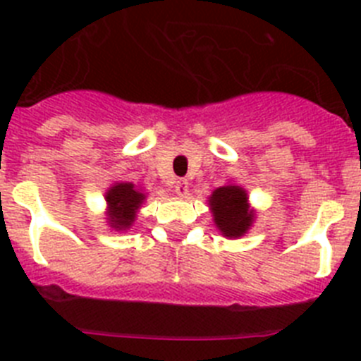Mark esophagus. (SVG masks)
Masks as SVG:
<instances>
[{"label": "esophagus", "mask_w": 361, "mask_h": 361, "mask_svg": "<svg viewBox=\"0 0 361 361\" xmlns=\"http://www.w3.org/2000/svg\"><path fill=\"white\" fill-rule=\"evenodd\" d=\"M188 190H190V183H188L186 178H178V180H175V193L180 195V197H186Z\"/></svg>", "instance_id": "1"}]
</instances>
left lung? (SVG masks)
<instances>
[{
  "mask_svg": "<svg viewBox=\"0 0 361 361\" xmlns=\"http://www.w3.org/2000/svg\"><path fill=\"white\" fill-rule=\"evenodd\" d=\"M214 224L227 238L243 236L252 224V211L247 207V193L240 186H224L209 198Z\"/></svg>",
  "mask_w": 361,
  "mask_h": 361,
  "instance_id": "8db88e82",
  "label": "left lung"
}]
</instances>
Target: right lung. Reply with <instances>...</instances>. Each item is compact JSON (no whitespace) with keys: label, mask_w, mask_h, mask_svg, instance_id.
<instances>
[{"label":"right lung","mask_w":361,"mask_h":361,"mask_svg":"<svg viewBox=\"0 0 361 361\" xmlns=\"http://www.w3.org/2000/svg\"><path fill=\"white\" fill-rule=\"evenodd\" d=\"M109 204V221L111 227L118 231L128 229L135 218V211L140 209L145 195L140 190H135L134 184L120 183L112 186L107 191Z\"/></svg>","instance_id":"obj_1"}]
</instances>
